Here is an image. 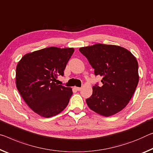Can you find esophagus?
I'll return each instance as SVG.
<instances>
[{
	"instance_id": "1",
	"label": "esophagus",
	"mask_w": 153,
	"mask_h": 153,
	"mask_svg": "<svg viewBox=\"0 0 153 153\" xmlns=\"http://www.w3.org/2000/svg\"><path fill=\"white\" fill-rule=\"evenodd\" d=\"M76 90H77V91H81V90H82V88H80V87H76Z\"/></svg>"
}]
</instances>
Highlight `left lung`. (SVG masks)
Listing matches in <instances>:
<instances>
[{
  "label": "left lung",
  "instance_id": "8db88e82",
  "mask_svg": "<svg viewBox=\"0 0 153 153\" xmlns=\"http://www.w3.org/2000/svg\"><path fill=\"white\" fill-rule=\"evenodd\" d=\"M102 77L103 86L93 87V94L86 103L94 112L110 116L124 109L136 89L139 75L136 58L120 46L98 43L79 49Z\"/></svg>",
  "mask_w": 153,
  "mask_h": 153
}]
</instances>
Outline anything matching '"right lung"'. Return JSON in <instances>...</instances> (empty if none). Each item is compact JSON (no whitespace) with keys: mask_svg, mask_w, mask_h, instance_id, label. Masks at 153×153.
Wrapping results in <instances>:
<instances>
[{"mask_svg":"<svg viewBox=\"0 0 153 153\" xmlns=\"http://www.w3.org/2000/svg\"><path fill=\"white\" fill-rule=\"evenodd\" d=\"M74 52L72 48H46L24 56L16 67V82L22 97L34 112L50 118L65 110L73 94L55 83Z\"/></svg>","mask_w":153,"mask_h":153,"instance_id":"obj_1","label":"right lung"}]
</instances>
